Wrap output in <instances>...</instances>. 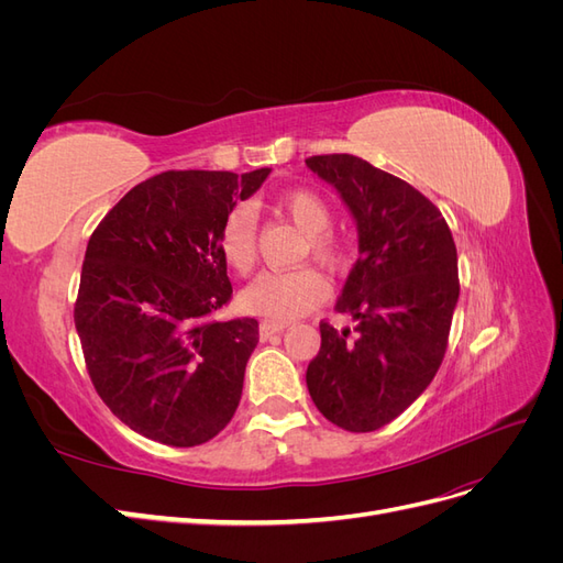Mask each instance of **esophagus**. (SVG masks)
I'll use <instances>...</instances> for the list:
<instances>
[{
	"instance_id": "1",
	"label": "esophagus",
	"mask_w": 563,
	"mask_h": 563,
	"mask_svg": "<svg viewBox=\"0 0 563 563\" xmlns=\"http://www.w3.org/2000/svg\"><path fill=\"white\" fill-rule=\"evenodd\" d=\"M286 329V323H275V321H263L261 323V340H269L275 338L277 333H282Z\"/></svg>"
}]
</instances>
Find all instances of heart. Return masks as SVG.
Wrapping results in <instances>:
<instances>
[{
	"instance_id": "obj_1",
	"label": "heart",
	"mask_w": 563,
	"mask_h": 563,
	"mask_svg": "<svg viewBox=\"0 0 563 563\" xmlns=\"http://www.w3.org/2000/svg\"><path fill=\"white\" fill-rule=\"evenodd\" d=\"M277 207L308 232V251L329 267L345 261V246L329 232L333 225L331 203L314 190H288L277 199ZM218 251L236 275H246L255 263V216L249 207H234L220 223ZM329 284L314 267L269 269L255 277L242 291V308L249 314L269 321H291L314 310L327 298Z\"/></svg>"
}]
</instances>
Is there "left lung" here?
Instances as JSON below:
<instances>
[{"instance_id":"left-lung-1","label":"left lung","mask_w":563,"mask_h":563,"mask_svg":"<svg viewBox=\"0 0 563 563\" xmlns=\"http://www.w3.org/2000/svg\"><path fill=\"white\" fill-rule=\"evenodd\" d=\"M305 164L335 187L360 230V258L335 302L356 327L319 323L305 380L323 418L373 432L422 395L444 360L460 296L455 242L441 211L406 180L354 155Z\"/></svg>"}]
</instances>
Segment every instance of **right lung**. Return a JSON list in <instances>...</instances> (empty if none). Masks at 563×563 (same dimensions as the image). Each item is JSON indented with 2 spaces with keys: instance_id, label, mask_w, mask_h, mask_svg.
Instances as JSON below:
<instances>
[{
  "instance_id": "right-lung-1",
  "label": "right lung",
  "mask_w": 563,
  "mask_h": 563,
  "mask_svg": "<svg viewBox=\"0 0 563 563\" xmlns=\"http://www.w3.org/2000/svg\"><path fill=\"white\" fill-rule=\"evenodd\" d=\"M269 168L164 172L135 185L93 230L75 327L100 399L166 446L207 444L232 420L258 345L251 317L216 321L232 298L223 218Z\"/></svg>"
}]
</instances>
